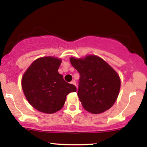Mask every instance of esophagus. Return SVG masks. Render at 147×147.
<instances>
[{
	"label": "esophagus",
	"mask_w": 147,
	"mask_h": 147,
	"mask_svg": "<svg viewBox=\"0 0 147 147\" xmlns=\"http://www.w3.org/2000/svg\"><path fill=\"white\" fill-rule=\"evenodd\" d=\"M70 84H72V85H74V86H77V84H76V82H75V81H72L71 82H70Z\"/></svg>",
	"instance_id": "1"
}]
</instances>
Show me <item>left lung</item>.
I'll return each instance as SVG.
<instances>
[{
	"mask_svg": "<svg viewBox=\"0 0 147 147\" xmlns=\"http://www.w3.org/2000/svg\"><path fill=\"white\" fill-rule=\"evenodd\" d=\"M70 61L80 74L77 95L84 109L93 114L111 109L120 90V78L117 72L95 55L70 57Z\"/></svg>",
	"mask_w": 147,
	"mask_h": 147,
	"instance_id": "8db88e82",
	"label": "left lung"
}]
</instances>
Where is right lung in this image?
Masks as SVG:
<instances>
[{"label":"right lung","instance_id":"obj_1","mask_svg":"<svg viewBox=\"0 0 147 147\" xmlns=\"http://www.w3.org/2000/svg\"><path fill=\"white\" fill-rule=\"evenodd\" d=\"M61 59L44 57L34 61L23 74L21 86L28 102L45 113H55L65 104L66 96L76 92L72 84L67 83L59 73Z\"/></svg>","mask_w":147,"mask_h":147}]
</instances>
